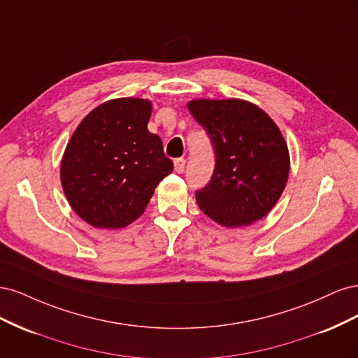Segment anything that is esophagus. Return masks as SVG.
I'll use <instances>...</instances> for the list:
<instances>
[{
  "mask_svg": "<svg viewBox=\"0 0 358 358\" xmlns=\"http://www.w3.org/2000/svg\"><path fill=\"white\" fill-rule=\"evenodd\" d=\"M175 170H176V173H182L183 170H185V159L183 158L175 159Z\"/></svg>",
  "mask_w": 358,
  "mask_h": 358,
  "instance_id": "obj_1",
  "label": "esophagus"
}]
</instances>
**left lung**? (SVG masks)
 <instances>
[{"label": "left lung", "instance_id": "obj_1", "mask_svg": "<svg viewBox=\"0 0 358 358\" xmlns=\"http://www.w3.org/2000/svg\"><path fill=\"white\" fill-rule=\"evenodd\" d=\"M215 149L210 182L196 192L199 208L227 229L251 225L275 208L289 175V152L279 127L241 99L188 101Z\"/></svg>", "mask_w": 358, "mask_h": 358}]
</instances>
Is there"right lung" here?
<instances>
[{
	"label": "right lung",
	"mask_w": 358,
	"mask_h": 358,
	"mask_svg": "<svg viewBox=\"0 0 358 358\" xmlns=\"http://www.w3.org/2000/svg\"><path fill=\"white\" fill-rule=\"evenodd\" d=\"M152 103L113 99L74 129L61 159L71 209L95 229H122L143 215L158 183L173 171L162 142L149 133Z\"/></svg>",
	"instance_id": "1"
}]
</instances>
